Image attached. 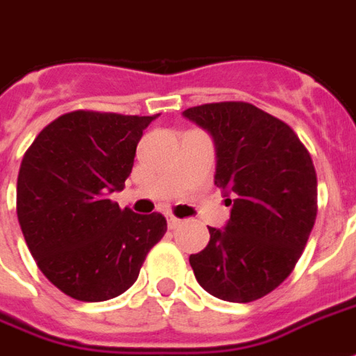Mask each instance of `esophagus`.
Returning <instances> with one entry per match:
<instances>
[{"label":"esophagus","mask_w":356,"mask_h":356,"mask_svg":"<svg viewBox=\"0 0 356 356\" xmlns=\"http://www.w3.org/2000/svg\"><path fill=\"white\" fill-rule=\"evenodd\" d=\"M168 225H170V229H177V227L183 225V220H179L175 216H170V218H168Z\"/></svg>","instance_id":"esophagus-1"}]
</instances>
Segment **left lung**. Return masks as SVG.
<instances>
[{
	"label": "left lung",
	"instance_id": "1",
	"mask_svg": "<svg viewBox=\"0 0 356 356\" xmlns=\"http://www.w3.org/2000/svg\"><path fill=\"white\" fill-rule=\"evenodd\" d=\"M216 140V185L231 218L188 262L196 282L229 302H252L280 287L307 247L318 212L316 170L285 121L248 102L183 111Z\"/></svg>",
	"mask_w": 356,
	"mask_h": 356
}]
</instances>
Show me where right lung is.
I'll use <instances>...</instances> for the list:
<instances>
[{
	"label": "right lung",
	"mask_w": 356,
	"mask_h": 356,
	"mask_svg": "<svg viewBox=\"0 0 356 356\" xmlns=\"http://www.w3.org/2000/svg\"><path fill=\"white\" fill-rule=\"evenodd\" d=\"M158 115L76 109L46 125L17 177V218L40 272L65 295L100 302L125 293L168 231L109 196L125 186L136 144Z\"/></svg>",
	"instance_id": "obj_1"
}]
</instances>
